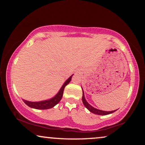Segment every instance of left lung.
<instances>
[{
  "mask_svg": "<svg viewBox=\"0 0 145 145\" xmlns=\"http://www.w3.org/2000/svg\"><path fill=\"white\" fill-rule=\"evenodd\" d=\"M82 102H83V104H84V106L86 107L91 112H92V113H93V114H98V115H107L109 114H111V113H112V112H114L116 111V110H114V111H102V110L97 109H96V108L92 107L91 105L88 104V102L86 101V100L85 97H84V91H83V90H82Z\"/></svg>",
  "mask_w": 145,
  "mask_h": 145,
  "instance_id": "8db88e82",
  "label": "left lung"
}]
</instances>
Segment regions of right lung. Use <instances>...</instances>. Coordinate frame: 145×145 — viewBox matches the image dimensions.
I'll use <instances>...</instances> for the list:
<instances>
[{
    "instance_id": "obj_1",
    "label": "right lung",
    "mask_w": 145,
    "mask_h": 145,
    "mask_svg": "<svg viewBox=\"0 0 145 145\" xmlns=\"http://www.w3.org/2000/svg\"><path fill=\"white\" fill-rule=\"evenodd\" d=\"M72 76H72H70V77L66 80L65 83L63 84V86L61 88L60 90L59 91L57 94H56V96L52 98V99L40 102H30L24 99L23 101L27 105H28L29 107L36 109H48L54 107L56 105H57L58 103L60 102V100L62 99L64 89H65L66 86L69 84V82L71 81Z\"/></svg>"
}]
</instances>
